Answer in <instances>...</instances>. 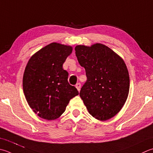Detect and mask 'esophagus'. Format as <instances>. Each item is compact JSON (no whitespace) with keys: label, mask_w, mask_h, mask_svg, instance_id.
<instances>
[{"label":"esophagus","mask_w":153,"mask_h":153,"mask_svg":"<svg viewBox=\"0 0 153 153\" xmlns=\"http://www.w3.org/2000/svg\"><path fill=\"white\" fill-rule=\"evenodd\" d=\"M76 88H77V90H78V91H79L80 88H81V83H77V84L76 85Z\"/></svg>","instance_id":"esophagus-1"}]
</instances>
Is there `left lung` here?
<instances>
[{
  "label": "left lung",
  "mask_w": 153,
  "mask_h": 153,
  "mask_svg": "<svg viewBox=\"0 0 153 153\" xmlns=\"http://www.w3.org/2000/svg\"><path fill=\"white\" fill-rule=\"evenodd\" d=\"M75 50L87 76L79 96L89 114L98 120H108L120 111L128 97L130 79L126 65L102 44L78 45Z\"/></svg>",
  "instance_id": "obj_1"
}]
</instances>
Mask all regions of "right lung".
I'll return each instance as SVG.
<instances>
[{
  "label": "right lung",
  "mask_w": 153,
  "mask_h": 153,
  "mask_svg": "<svg viewBox=\"0 0 153 153\" xmlns=\"http://www.w3.org/2000/svg\"><path fill=\"white\" fill-rule=\"evenodd\" d=\"M72 47L51 43L35 53L27 64L23 76V91L29 106L40 117L58 119L70 100L79 94L68 82L63 64Z\"/></svg>",
  "instance_id": "right-lung-1"
}]
</instances>
